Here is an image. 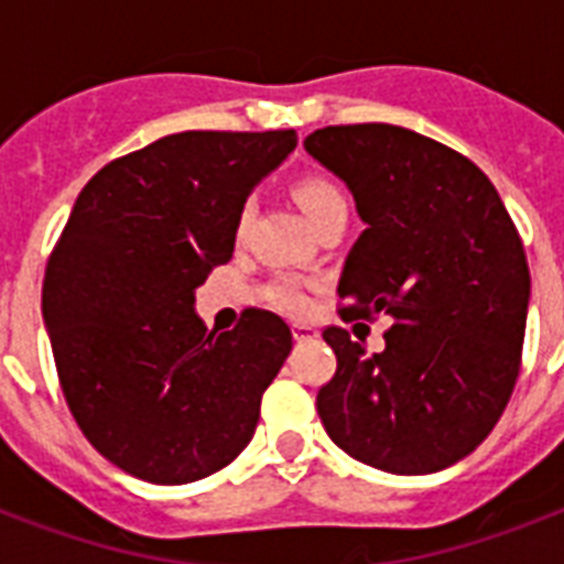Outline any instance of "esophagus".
Returning <instances> with one entry per match:
<instances>
[{
	"mask_svg": "<svg viewBox=\"0 0 564 564\" xmlns=\"http://www.w3.org/2000/svg\"><path fill=\"white\" fill-rule=\"evenodd\" d=\"M292 339L295 343H310V339H318V330L310 325H292Z\"/></svg>",
	"mask_w": 564,
	"mask_h": 564,
	"instance_id": "1",
	"label": "esophagus"
}]
</instances>
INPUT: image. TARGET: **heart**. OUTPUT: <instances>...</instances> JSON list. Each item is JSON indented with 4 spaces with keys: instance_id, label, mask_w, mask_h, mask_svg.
<instances>
[{
    "instance_id": "1",
    "label": "heart",
    "mask_w": 564,
    "mask_h": 564,
    "mask_svg": "<svg viewBox=\"0 0 564 564\" xmlns=\"http://www.w3.org/2000/svg\"><path fill=\"white\" fill-rule=\"evenodd\" d=\"M292 193H295V202L301 204V210H304V216L310 219V225L322 219V216H327V213L348 210L345 195L325 178H301ZM248 216H251V204H246V207L239 210V219H237L239 234L246 230ZM278 304H281V310L292 313V316H301V313L307 310L304 292H301L299 286H292V283H283L281 290H278Z\"/></svg>"
}]
</instances>
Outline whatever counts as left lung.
Returning a JSON list of instances; mask_svg holds the SVG:
<instances>
[{"mask_svg":"<svg viewBox=\"0 0 564 564\" xmlns=\"http://www.w3.org/2000/svg\"><path fill=\"white\" fill-rule=\"evenodd\" d=\"M304 149L366 221L336 286L343 318H392L380 354L343 327L322 334L336 354L322 424L371 468L442 471L489 436L516 389L530 304L521 237L468 158L410 128H318Z\"/></svg>","mask_w":564,"mask_h":564,"instance_id":"1","label":"left lung"}]
</instances>
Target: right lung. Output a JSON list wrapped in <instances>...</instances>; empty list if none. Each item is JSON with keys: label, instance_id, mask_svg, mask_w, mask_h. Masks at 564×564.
I'll return each instance as SVG.
<instances>
[{"label": "right lung", "instance_id": "add662e5", "mask_svg": "<svg viewBox=\"0 0 564 564\" xmlns=\"http://www.w3.org/2000/svg\"><path fill=\"white\" fill-rule=\"evenodd\" d=\"M295 145V131L170 134L75 198L48 257L43 322L78 427L131 477L202 480L254 436L290 327L246 310L228 334L207 330L195 290L228 263L246 198Z\"/></svg>", "mask_w": 564, "mask_h": 564}]
</instances>
